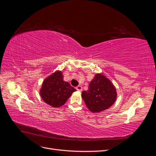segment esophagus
<instances>
[{"label": "esophagus", "mask_w": 156, "mask_h": 156, "mask_svg": "<svg viewBox=\"0 0 156 156\" xmlns=\"http://www.w3.org/2000/svg\"><path fill=\"white\" fill-rule=\"evenodd\" d=\"M82 87L81 86H80V85H79V86H77V87H76V89L78 91H80V92H81V90H82Z\"/></svg>", "instance_id": "34e87169"}]
</instances>
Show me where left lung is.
Here are the masks:
<instances>
[{
  "label": "left lung",
  "mask_w": 156,
  "mask_h": 156,
  "mask_svg": "<svg viewBox=\"0 0 156 156\" xmlns=\"http://www.w3.org/2000/svg\"><path fill=\"white\" fill-rule=\"evenodd\" d=\"M116 96L115 86L101 73L95 75L89 84L88 90L82 92V98L87 108L92 112L107 109L115 102Z\"/></svg>",
  "instance_id": "obj_1"
}]
</instances>
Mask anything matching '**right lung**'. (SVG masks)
<instances>
[{"instance_id":"1","label":"right lung","mask_w":156,"mask_h":156,"mask_svg":"<svg viewBox=\"0 0 156 156\" xmlns=\"http://www.w3.org/2000/svg\"><path fill=\"white\" fill-rule=\"evenodd\" d=\"M76 91L63 79L62 73L56 71L47 77L40 89V96L46 103L53 107H59L66 102L72 94Z\"/></svg>"}]
</instances>
